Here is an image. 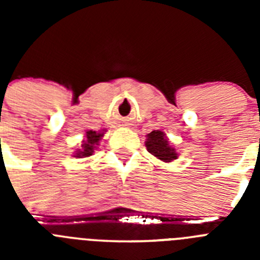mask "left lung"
I'll use <instances>...</instances> for the list:
<instances>
[{
    "instance_id": "8db88e82",
    "label": "left lung",
    "mask_w": 260,
    "mask_h": 260,
    "mask_svg": "<svg viewBox=\"0 0 260 260\" xmlns=\"http://www.w3.org/2000/svg\"><path fill=\"white\" fill-rule=\"evenodd\" d=\"M146 147L148 152L152 153L153 156H156L162 161H172V160L177 158L176 151L169 146L165 134L160 130L151 132L147 135Z\"/></svg>"
}]
</instances>
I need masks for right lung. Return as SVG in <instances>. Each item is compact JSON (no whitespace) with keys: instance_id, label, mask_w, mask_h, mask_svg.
<instances>
[{"instance_id":"right-lung-1","label":"right lung","mask_w":260,"mask_h":260,"mask_svg":"<svg viewBox=\"0 0 260 260\" xmlns=\"http://www.w3.org/2000/svg\"><path fill=\"white\" fill-rule=\"evenodd\" d=\"M104 133H96L89 130L87 132V141L82 144V150L77 151V155L75 157H87V156H91L93 153V150L96 148V144L99 143L100 138L103 137Z\"/></svg>"}]
</instances>
